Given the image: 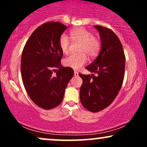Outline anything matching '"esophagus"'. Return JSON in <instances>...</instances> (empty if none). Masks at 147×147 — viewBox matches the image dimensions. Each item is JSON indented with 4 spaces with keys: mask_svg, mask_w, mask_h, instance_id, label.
Instances as JSON below:
<instances>
[{
    "mask_svg": "<svg viewBox=\"0 0 147 147\" xmlns=\"http://www.w3.org/2000/svg\"><path fill=\"white\" fill-rule=\"evenodd\" d=\"M74 75H75V77H77V76L79 75V73L77 71H75V72H74Z\"/></svg>",
    "mask_w": 147,
    "mask_h": 147,
    "instance_id": "esophagus-1",
    "label": "esophagus"
}]
</instances>
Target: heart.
<instances>
[{
	"mask_svg": "<svg viewBox=\"0 0 147 147\" xmlns=\"http://www.w3.org/2000/svg\"><path fill=\"white\" fill-rule=\"evenodd\" d=\"M70 36L73 40L82 41L79 55H70L63 60L65 66L73 69H79L88 61V55L90 57H95L101 48L100 40L94 36L90 31L84 28H77L70 30ZM70 38L66 34L60 35L59 38V46L64 54L68 53L70 48Z\"/></svg>",
	"mask_w": 147,
	"mask_h": 147,
	"instance_id": "heart-1",
	"label": "heart"
}]
</instances>
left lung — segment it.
I'll use <instances>...</instances> for the list:
<instances>
[{"mask_svg": "<svg viewBox=\"0 0 147 147\" xmlns=\"http://www.w3.org/2000/svg\"><path fill=\"white\" fill-rule=\"evenodd\" d=\"M101 38V50L92 63L86 67L92 75H79L83 83L80 101L88 111L97 113L113 102L122 87L125 70V55L120 41L109 28L95 25Z\"/></svg>", "mask_w": 147, "mask_h": 147, "instance_id": "1", "label": "left lung"}]
</instances>
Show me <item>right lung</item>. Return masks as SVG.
<instances>
[{
    "instance_id": "add662e5",
    "label": "right lung",
    "mask_w": 147,
    "mask_h": 147,
    "mask_svg": "<svg viewBox=\"0 0 147 147\" xmlns=\"http://www.w3.org/2000/svg\"><path fill=\"white\" fill-rule=\"evenodd\" d=\"M67 29L59 22H47L38 26L25 43L22 52L21 71L28 95L45 110L57 107L63 100L71 68L61 64L63 57L59 38Z\"/></svg>"
}]
</instances>
